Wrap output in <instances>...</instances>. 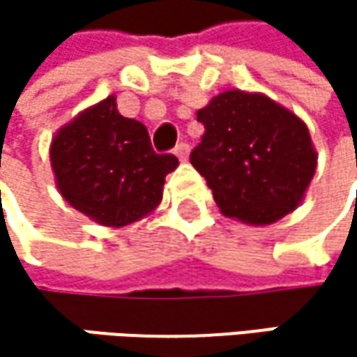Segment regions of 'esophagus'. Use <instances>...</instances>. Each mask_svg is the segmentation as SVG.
Wrapping results in <instances>:
<instances>
[{
    "label": "esophagus",
    "mask_w": 357,
    "mask_h": 357,
    "mask_svg": "<svg viewBox=\"0 0 357 357\" xmlns=\"http://www.w3.org/2000/svg\"><path fill=\"white\" fill-rule=\"evenodd\" d=\"M174 153H176V157H178L179 161H185L188 155H190V146H188L185 142H179L178 146L174 149Z\"/></svg>",
    "instance_id": "1"
}]
</instances>
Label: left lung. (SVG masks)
<instances>
[{
    "instance_id": "1",
    "label": "left lung",
    "mask_w": 357,
    "mask_h": 357,
    "mask_svg": "<svg viewBox=\"0 0 357 357\" xmlns=\"http://www.w3.org/2000/svg\"><path fill=\"white\" fill-rule=\"evenodd\" d=\"M204 126L190 163L223 215L268 225L291 213L317 172L306 123L264 95L225 91L198 111Z\"/></svg>"
}]
</instances>
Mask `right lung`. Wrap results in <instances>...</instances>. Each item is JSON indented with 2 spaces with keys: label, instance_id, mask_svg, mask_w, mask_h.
I'll return each instance as SVG.
<instances>
[{
  "label": "right lung",
  "instance_id": "1",
  "mask_svg": "<svg viewBox=\"0 0 357 357\" xmlns=\"http://www.w3.org/2000/svg\"><path fill=\"white\" fill-rule=\"evenodd\" d=\"M51 167L61 196L76 211L121 227L157 208L178 157L155 153L144 123L123 117L115 97H107L55 134Z\"/></svg>",
  "mask_w": 357,
  "mask_h": 357
}]
</instances>
